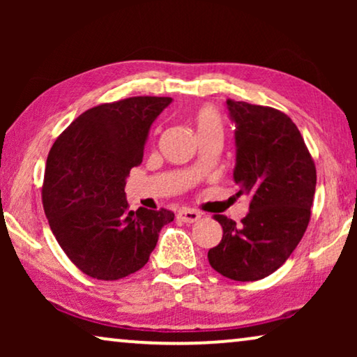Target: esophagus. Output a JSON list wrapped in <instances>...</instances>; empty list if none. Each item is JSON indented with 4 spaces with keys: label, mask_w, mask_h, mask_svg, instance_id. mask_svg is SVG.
Wrapping results in <instances>:
<instances>
[{
    "label": "esophagus",
    "mask_w": 357,
    "mask_h": 357,
    "mask_svg": "<svg viewBox=\"0 0 357 357\" xmlns=\"http://www.w3.org/2000/svg\"><path fill=\"white\" fill-rule=\"evenodd\" d=\"M177 218L183 222H195V221H198L199 218H202V214H199L198 211H195V209L183 208V209H180V211H178Z\"/></svg>",
    "instance_id": "esophagus-1"
}]
</instances>
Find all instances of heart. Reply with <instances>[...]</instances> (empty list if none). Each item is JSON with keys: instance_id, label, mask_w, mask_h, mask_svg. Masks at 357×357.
I'll use <instances>...</instances> for the list:
<instances>
[{"instance_id": "b5f03b06", "label": "heart", "mask_w": 357, "mask_h": 357, "mask_svg": "<svg viewBox=\"0 0 357 357\" xmlns=\"http://www.w3.org/2000/svg\"><path fill=\"white\" fill-rule=\"evenodd\" d=\"M195 126H197L198 135L206 133V131H222L221 114L214 107H203L195 115Z\"/></svg>"}]
</instances>
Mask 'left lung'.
Wrapping results in <instances>:
<instances>
[{
    "instance_id": "left-lung-1",
    "label": "left lung",
    "mask_w": 357,
    "mask_h": 357,
    "mask_svg": "<svg viewBox=\"0 0 357 357\" xmlns=\"http://www.w3.org/2000/svg\"><path fill=\"white\" fill-rule=\"evenodd\" d=\"M236 121L237 195H250V211L236 224L222 214V238L208 252L218 273L257 281L275 273L304 237L314 203L317 170L301 131L273 107L227 99Z\"/></svg>"
}]
</instances>
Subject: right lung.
Listing matches in <instances>:
<instances>
[{
    "instance_id": "obj_1",
    "label": "right lung",
    "mask_w": 357,
    "mask_h": 357,
    "mask_svg": "<svg viewBox=\"0 0 357 357\" xmlns=\"http://www.w3.org/2000/svg\"><path fill=\"white\" fill-rule=\"evenodd\" d=\"M170 97H128L81 114L53 143L42 203L50 229L84 275L115 281L143 268L169 209L130 211L126 177L141 164L149 128Z\"/></svg>"
}]
</instances>
